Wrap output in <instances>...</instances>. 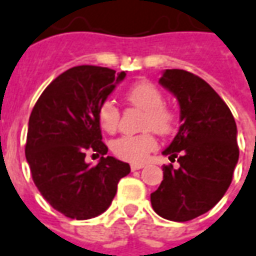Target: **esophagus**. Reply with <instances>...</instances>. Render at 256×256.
<instances>
[{"instance_id":"34e87169","label":"esophagus","mask_w":256,"mask_h":256,"mask_svg":"<svg viewBox=\"0 0 256 256\" xmlns=\"http://www.w3.org/2000/svg\"><path fill=\"white\" fill-rule=\"evenodd\" d=\"M142 168H144V165H142V164H133V165L130 166V169H132L133 172L138 170V169H142Z\"/></svg>"}]
</instances>
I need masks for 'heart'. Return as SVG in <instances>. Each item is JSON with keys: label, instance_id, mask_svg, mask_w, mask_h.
I'll use <instances>...</instances> for the list:
<instances>
[{"label": "heart", "instance_id": "b5f03b06", "mask_svg": "<svg viewBox=\"0 0 256 256\" xmlns=\"http://www.w3.org/2000/svg\"><path fill=\"white\" fill-rule=\"evenodd\" d=\"M126 100L144 112L141 128L146 130L136 136H122L112 144V151L119 159L141 164L148 154L156 150L158 142L151 130L160 136L169 134L174 128L176 116L168 108L165 97L158 87L150 82H138L126 91ZM120 120V112L112 100H105L98 106V122L106 133H115Z\"/></svg>", "mask_w": 256, "mask_h": 256}]
</instances>
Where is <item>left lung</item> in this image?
Instances as JSON below:
<instances>
[{
	"label": "left lung",
	"instance_id": "1",
	"mask_svg": "<svg viewBox=\"0 0 256 256\" xmlns=\"http://www.w3.org/2000/svg\"><path fill=\"white\" fill-rule=\"evenodd\" d=\"M159 83L180 105L178 133L162 152L180 166H164L151 204L168 220L187 222L214 208L228 191L240 152L237 126L226 102L194 73L166 69Z\"/></svg>",
	"mask_w": 256,
	"mask_h": 256
}]
</instances>
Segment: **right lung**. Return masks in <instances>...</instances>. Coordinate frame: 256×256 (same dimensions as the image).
Listing matches in <instances>:
<instances>
[{"instance_id": "add662e5", "label": "right lung", "mask_w": 256, "mask_h": 256, "mask_svg": "<svg viewBox=\"0 0 256 256\" xmlns=\"http://www.w3.org/2000/svg\"><path fill=\"white\" fill-rule=\"evenodd\" d=\"M124 78V72L108 68L74 66L50 83L30 114L24 152L32 178L47 202L66 218L101 215L119 180L130 173L128 164L104 156L108 146L98 122V106ZM87 150L103 155L96 166L85 164Z\"/></svg>"}]
</instances>
